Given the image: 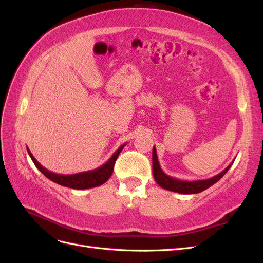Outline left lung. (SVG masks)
<instances>
[{
	"label": "left lung",
	"instance_id": "8db88e82",
	"mask_svg": "<svg viewBox=\"0 0 263 263\" xmlns=\"http://www.w3.org/2000/svg\"><path fill=\"white\" fill-rule=\"evenodd\" d=\"M234 163V161L230 163L227 168L218 173L217 176L213 178L206 179V180H195V181H184V180H179L176 178H172L168 174H165L162 169L160 168V164H159V160L157 157V151L156 147L153 149V173L156 182L161 187L172 191V192L182 193V194H196L200 193L202 191L209 189L213 184H215L217 181H219L224 174L229 170L230 166Z\"/></svg>",
	"mask_w": 263,
	"mask_h": 263
}]
</instances>
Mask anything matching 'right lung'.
<instances>
[{
  "label": "right lung",
  "mask_w": 263,
  "mask_h": 263,
  "mask_svg": "<svg viewBox=\"0 0 263 263\" xmlns=\"http://www.w3.org/2000/svg\"><path fill=\"white\" fill-rule=\"evenodd\" d=\"M125 145L126 144L119 147L113 154V156L110 157L104 164L99 166V168L94 169V170H90V171L76 173V174H58V173H54V172L47 170L36 160L33 154L30 153L28 147H27V153H28L29 157L31 158V160H33L34 164L37 166V169L41 171L45 177H47L52 182L57 183V184H60L62 186H67V187H71V189L85 190V189L100 186L103 184V183H105L109 179V177L112 176V173H113L116 159H117L119 153H121L123 148L125 147Z\"/></svg>",
  "instance_id": "1"
}]
</instances>
